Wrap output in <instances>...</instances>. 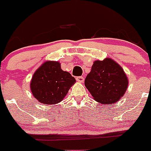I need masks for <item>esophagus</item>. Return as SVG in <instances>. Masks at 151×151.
I'll return each mask as SVG.
<instances>
[{
	"mask_svg": "<svg viewBox=\"0 0 151 151\" xmlns=\"http://www.w3.org/2000/svg\"><path fill=\"white\" fill-rule=\"evenodd\" d=\"M76 80H77V81L79 82V83H83V81H84V77L80 76V77H77V78H76Z\"/></svg>",
	"mask_w": 151,
	"mask_h": 151,
	"instance_id": "esophagus-1",
	"label": "esophagus"
}]
</instances>
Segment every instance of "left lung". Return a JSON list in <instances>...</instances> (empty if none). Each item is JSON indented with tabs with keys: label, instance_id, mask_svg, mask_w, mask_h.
<instances>
[{
	"label": "left lung",
	"instance_id": "left-lung-1",
	"mask_svg": "<svg viewBox=\"0 0 151 151\" xmlns=\"http://www.w3.org/2000/svg\"><path fill=\"white\" fill-rule=\"evenodd\" d=\"M85 85L93 99L102 104H112L123 96L129 79L123 68L109 58L93 62Z\"/></svg>",
	"mask_w": 151,
	"mask_h": 151
}]
</instances>
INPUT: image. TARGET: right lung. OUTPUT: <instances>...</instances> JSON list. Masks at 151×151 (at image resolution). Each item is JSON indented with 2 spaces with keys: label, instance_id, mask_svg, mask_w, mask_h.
Instances as JSON below:
<instances>
[{
  "label": "right lung",
  "instance_id": "obj_1",
  "mask_svg": "<svg viewBox=\"0 0 151 151\" xmlns=\"http://www.w3.org/2000/svg\"><path fill=\"white\" fill-rule=\"evenodd\" d=\"M75 83L70 73L61 69L60 62L47 60L36 70L30 88L39 102L51 105L60 102Z\"/></svg>",
  "mask_w": 151,
  "mask_h": 151
}]
</instances>
